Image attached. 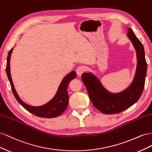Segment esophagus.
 Returning <instances> with one entry per match:
<instances>
[{
  "instance_id": "1",
  "label": "esophagus",
  "mask_w": 152,
  "mask_h": 152,
  "mask_svg": "<svg viewBox=\"0 0 152 152\" xmlns=\"http://www.w3.org/2000/svg\"><path fill=\"white\" fill-rule=\"evenodd\" d=\"M85 67L83 66H79L76 69V72L77 73V75L79 76H80L82 73H83L85 71Z\"/></svg>"
}]
</instances>
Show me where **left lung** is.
<instances>
[{"label":"left lung","mask_w":152,"mask_h":152,"mask_svg":"<svg viewBox=\"0 0 152 152\" xmlns=\"http://www.w3.org/2000/svg\"><path fill=\"white\" fill-rule=\"evenodd\" d=\"M127 35L136 49L137 64L134 80L127 89L120 93L112 94L106 90L91 73H84L81 77L92 103L104 114L118 113L131 107L140 99L144 89L147 70L145 50L131 28L128 30Z\"/></svg>","instance_id":"8db88e82"}]
</instances>
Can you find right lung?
I'll use <instances>...</instances> for the list:
<instances>
[{
	"instance_id": "add662e5",
	"label": "right lung",
	"mask_w": 152,
	"mask_h": 152,
	"mask_svg": "<svg viewBox=\"0 0 152 152\" xmlns=\"http://www.w3.org/2000/svg\"><path fill=\"white\" fill-rule=\"evenodd\" d=\"M12 51V49H11L8 53L7 58L6 73L8 79L10 82L13 94L15 96V97L16 98L18 103L25 109H26L27 111H28L31 113L39 117L54 118L60 115L67 108L68 104V95L67 92V87L69 84V82L76 77V72L75 71H72L64 78L61 82L60 86H59V88L56 95H55L54 97L50 102L42 106H40V107H31V106L26 104L23 102L17 94L16 90L15 89V87H14L12 83L10 73V61Z\"/></svg>"
}]
</instances>
